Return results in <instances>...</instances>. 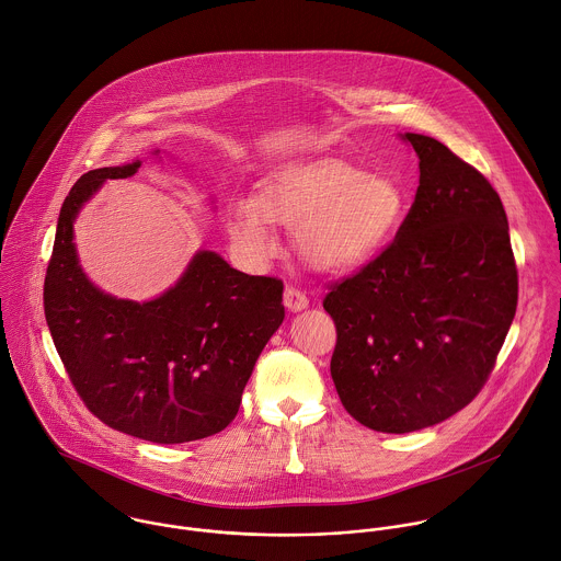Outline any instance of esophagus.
<instances>
[{
    "mask_svg": "<svg viewBox=\"0 0 561 561\" xmlns=\"http://www.w3.org/2000/svg\"><path fill=\"white\" fill-rule=\"evenodd\" d=\"M284 306L290 312H299V310L308 308V297H306L304 290H299L295 286H286V290H284Z\"/></svg>",
    "mask_w": 561,
    "mask_h": 561,
    "instance_id": "1",
    "label": "esophagus"
}]
</instances>
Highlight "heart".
I'll return each instance as SVG.
<instances>
[{
  "label": "heart",
  "instance_id": "b5f03b06",
  "mask_svg": "<svg viewBox=\"0 0 561 561\" xmlns=\"http://www.w3.org/2000/svg\"><path fill=\"white\" fill-rule=\"evenodd\" d=\"M407 214L409 196L393 179L328 161L264 183L257 201H233L225 225L236 253L253 266L277 255L271 225L277 222L297 231L299 253L312 268L350 273L387 249Z\"/></svg>",
  "mask_w": 561,
  "mask_h": 561
}]
</instances>
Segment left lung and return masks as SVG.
Wrapping results in <instances>:
<instances>
[{
  "label": "left lung",
  "instance_id": "8db88e82",
  "mask_svg": "<svg viewBox=\"0 0 561 561\" xmlns=\"http://www.w3.org/2000/svg\"><path fill=\"white\" fill-rule=\"evenodd\" d=\"M404 139L420 157V187L400 231L323 299L345 411L396 435L435 426L481 393L518 306L499 192L442 141Z\"/></svg>",
  "mask_w": 561,
  "mask_h": 561
}]
</instances>
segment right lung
I'll use <instances>...</instances> for the list:
<instances>
[{
  "label": "right lung",
  "instance_id": "add662e5",
  "mask_svg": "<svg viewBox=\"0 0 561 561\" xmlns=\"http://www.w3.org/2000/svg\"><path fill=\"white\" fill-rule=\"evenodd\" d=\"M137 168H98L73 183L45 273V321L76 393L102 424L152 444H185L236 417L255 360L284 321V284L198 251L152 301L98 290L78 266L73 220L106 179Z\"/></svg>",
  "mask_w": 561,
  "mask_h": 561
}]
</instances>
